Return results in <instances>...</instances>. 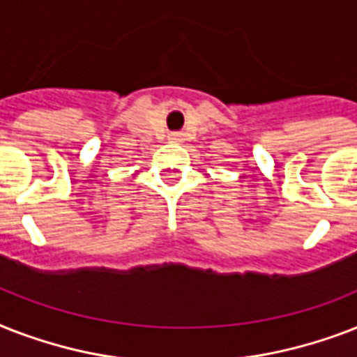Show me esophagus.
Instances as JSON below:
<instances>
[{"mask_svg": "<svg viewBox=\"0 0 357 357\" xmlns=\"http://www.w3.org/2000/svg\"><path fill=\"white\" fill-rule=\"evenodd\" d=\"M168 140L170 142H181L183 140V133L181 131H172V133L168 135Z\"/></svg>", "mask_w": 357, "mask_h": 357, "instance_id": "obj_1", "label": "esophagus"}]
</instances>
